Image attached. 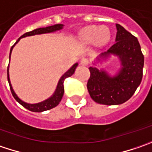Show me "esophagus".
<instances>
[{"mask_svg":"<svg viewBox=\"0 0 152 152\" xmlns=\"http://www.w3.org/2000/svg\"><path fill=\"white\" fill-rule=\"evenodd\" d=\"M81 64H83V65H88L89 64V59L88 58H82V60H81Z\"/></svg>","mask_w":152,"mask_h":152,"instance_id":"34e87169","label":"esophagus"}]
</instances>
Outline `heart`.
Returning <instances> with one entry per match:
<instances>
[{
	"label": "heart",
	"mask_w": 152,
	"mask_h": 152,
	"mask_svg": "<svg viewBox=\"0 0 152 152\" xmlns=\"http://www.w3.org/2000/svg\"><path fill=\"white\" fill-rule=\"evenodd\" d=\"M81 38L85 42H95L98 46H104L109 42L110 34L105 27L89 26L82 31Z\"/></svg>",
	"instance_id": "1"
}]
</instances>
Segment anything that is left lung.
Returning <instances> with one entry per match:
<instances>
[{
    "label": "left lung",
    "instance_id": "left-lung-1",
    "mask_svg": "<svg viewBox=\"0 0 152 152\" xmlns=\"http://www.w3.org/2000/svg\"><path fill=\"white\" fill-rule=\"evenodd\" d=\"M115 42L101 53L105 58L115 54L120 58L122 68L117 76H109L104 70L90 67L88 90L96 103L115 105L126 102L133 96L143 76L144 55L138 39L120 24H116Z\"/></svg>",
    "mask_w": 152,
    "mask_h": 152
}]
</instances>
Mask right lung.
I'll list each match as a JSON object with an SVG mask.
<instances>
[{
    "label": "right lung",
    "mask_w": 152,
    "mask_h": 152,
    "mask_svg": "<svg viewBox=\"0 0 152 152\" xmlns=\"http://www.w3.org/2000/svg\"><path fill=\"white\" fill-rule=\"evenodd\" d=\"M63 27V24H55V25H53V26H48V27H46V28H38V29H36V30H32V31H30V32H27L25 34H23L22 37L20 38H23V37H30V36H34V35H39V34H44V33H50V32H53V31H56V30H60L62 29ZM20 38H18V40L17 41L16 43L20 40ZM15 43V44H16ZM14 44V45H15ZM14 45L12 47L10 51V55H11V52L12 50V48L14 47ZM78 64L77 63L75 64L70 69L65 72L64 74L62 77L60 78L59 82H58V87H57L56 91L54 93V94L52 96L51 98H49L48 99L43 101V102L38 103V104H27V103L23 102L22 101L18 96L16 95V94L14 93L13 89L12 88V85H11L10 83V79H9V74H8V67H7V80H8V83H9V86H10L11 89V93L12 96L14 97V99H16L18 102L21 105H23L24 108H26L27 110H29L30 111H34V112H42V111H45V110H48L53 109L54 107H56L57 105L59 104V102L61 101L62 99V97L64 95V80L67 78V77H69L70 76H72L75 72V69H76V66Z\"/></svg>",
    "instance_id": "add662e5"
}]
</instances>
